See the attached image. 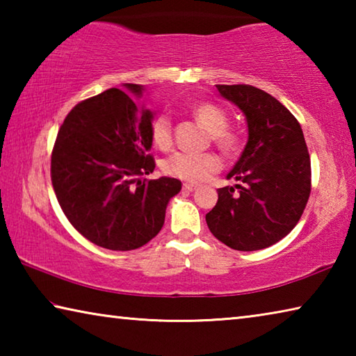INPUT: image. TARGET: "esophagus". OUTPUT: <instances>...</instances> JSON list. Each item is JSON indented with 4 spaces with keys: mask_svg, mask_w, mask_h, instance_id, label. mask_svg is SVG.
Masks as SVG:
<instances>
[{
    "mask_svg": "<svg viewBox=\"0 0 356 356\" xmlns=\"http://www.w3.org/2000/svg\"><path fill=\"white\" fill-rule=\"evenodd\" d=\"M184 191H195L196 190V185H193V184H184Z\"/></svg>",
    "mask_w": 356,
    "mask_h": 356,
    "instance_id": "34e87169",
    "label": "esophagus"
}]
</instances>
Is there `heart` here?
Returning <instances> with one entry per match:
<instances>
[{"instance_id": "obj_1", "label": "heart", "mask_w": 356, "mask_h": 356, "mask_svg": "<svg viewBox=\"0 0 356 356\" xmlns=\"http://www.w3.org/2000/svg\"><path fill=\"white\" fill-rule=\"evenodd\" d=\"M191 113L202 125H206L212 141L222 152H237L240 149V136L227 127V116L221 108L213 104H207V102H200V104L191 106ZM150 140L159 149H170L172 144V125L168 114L161 113L154 118L152 124H150ZM220 168L221 160L213 152H174L172 155L166 156L161 163V170L166 176L191 184L204 182L212 174L218 172Z\"/></svg>"}]
</instances>
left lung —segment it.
<instances>
[{"label": "left lung", "instance_id": "left-lung-1", "mask_svg": "<svg viewBox=\"0 0 356 356\" xmlns=\"http://www.w3.org/2000/svg\"><path fill=\"white\" fill-rule=\"evenodd\" d=\"M218 92L243 111L248 143L206 215L213 236L237 251H256L280 242L301 218L311 193V159L298 120L262 89L216 84Z\"/></svg>", "mask_w": 356, "mask_h": 356}]
</instances>
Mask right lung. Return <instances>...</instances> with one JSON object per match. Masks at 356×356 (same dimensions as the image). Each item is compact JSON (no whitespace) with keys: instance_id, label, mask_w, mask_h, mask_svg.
Returning <instances> with one entry per match:
<instances>
[{"instance_id":"right-lung-1","label":"right lung","mask_w":356,"mask_h":356,"mask_svg":"<svg viewBox=\"0 0 356 356\" xmlns=\"http://www.w3.org/2000/svg\"><path fill=\"white\" fill-rule=\"evenodd\" d=\"M141 84L125 83L72 108L51 152V184L59 206L83 237L113 251L146 245L163 227L180 180H141L155 168L150 124L138 110Z\"/></svg>"}]
</instances>
